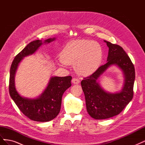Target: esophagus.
<instances>
[{"label": "esophagus", "mask_w": 145, "mask_h": 145, "mask_svg": "<svg viewBox=\"0 0 145 145\" xmlns=\"http://www.w3.org/2000/svg\"><path fill=\"white\" fill-rule=\"evenodd\" d=\"M72 82L74 84H78L80 83V80L77 78H73L72 80Z\"/></svg>", "instance_id": "obj_1"}]
</instances>
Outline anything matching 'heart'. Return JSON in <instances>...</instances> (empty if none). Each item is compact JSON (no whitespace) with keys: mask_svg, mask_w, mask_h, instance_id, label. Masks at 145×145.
<instances>
[{"mask_svg":"<svg viewBox=\"0 0 145 145\" xmlns=\"http://www.w3.org/2000/svg\"><path fill=\"white\" fill-rule=\"evenodd\" d=\"M102 56V49L98 43L76 40L66 45L60 54V59L66 65H74L78 74L88 76L97 69Z\"/></svg>","mask_w":145,"mask_h":145,"instance_id":"1","label":"heart"}]
</instances>
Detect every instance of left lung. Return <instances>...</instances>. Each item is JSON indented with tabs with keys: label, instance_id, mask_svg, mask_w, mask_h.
<instances>
[{
	"label": "left lung",
	"instance_id": "obj_1",
	"mask_svg": "<svg viewBox=\"0 0 145 145\" xmlns=\"http://www.w3.org/2000/svg\"><path fill=\"white\" fill-rule=\"evenodd\" d=\"M104 42L109 48L107 63L81 82L87 112L91 117L97 120L106 119L118 115L131 102L134 95L135 69L133 63L120 46L106 40ZM111 65H117L124 75V87L118 93L106 92L97 81L99 76Z\"/></svg>",
	"mask_w": 145,
	"mask_h": 145
}]
</instances>
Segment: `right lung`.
<instances>
[{
	"instance_id": "add662e5",
	"label": "right lung",
	"mask_w": 145,
	"mask_h": 145,
	"mask_svg": "<svg viewBox=\"0 0 145 145\" xmlns=\"http://www.w3.org/2000/svg\"><path fill=\"white\" fill-rule=\"evenodd\" d=\"M55 39H48L43 43H49ZM42 44L40 40L30 42L15 57L10 68L9 92L11 99L25 116L34 121L45 122L54 119L59 114L62 95L71 86L72 77H52L46 89L36 99L22 97L16 90L14 83L16 72L22 60L26 56L34 54Z\"/></svg>"
}]
</instances>
